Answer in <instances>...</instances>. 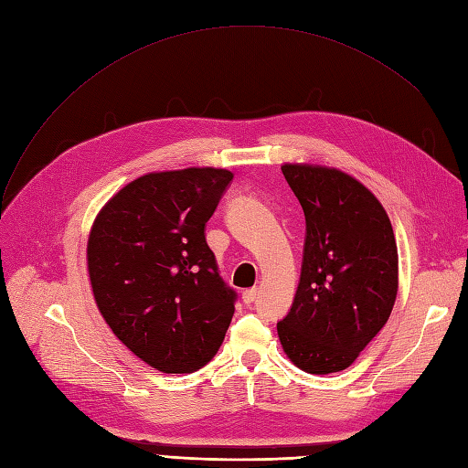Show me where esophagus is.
Masks as SVG:
<instances>
[{"label":"esophagus","mask_w":468,"mask_h":468,"mask_svg":"<svg viewBox=\"0 0 468 468\" xmlns=\"http://www.w3.org/2000/svg\"><path fill=\"white\" fill-rule=\"evenodd\" d=\"M256 299H258V289H250L242 294V301L246 306H251L253 303H256Z\"/></svg>","instance_id":"34e87169"}]
</instances>
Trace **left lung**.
<instances>
[{
	"label": "left lung",
	"mask_w": 468,
	"mask_h": 468,
	"mask_svg": "<svg viewBox=\"0 0 468 468\" xmlns=\"http://www.w3.org/2000/svg\"><path fill=\"white\" fill-rule=\"evenodd\" d=\"M306 234L301 279L277 322L289 359L313 375L344 371L387 324L399 291V251L377 197L337 169L285 164Z\"/></svg>",
	"instance_id": "1"
}]
</instances>
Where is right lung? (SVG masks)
I'll list each match as a JSON object with an SVG mask.
<instances>
[{
	"label": "right lung",
	"mask_w": 468,
	"mask_h": 468,
	"mask_svg": "<svg viewBox=\"0 0 468 468\" xmlns=\"http://www.w3.org/2000/svg\"><path fill=\"white\" fill-rule=\"evenodd\" d=\"M232 174L215 167L148 174L99 212L88 244L99 313L136 357L193 373L217 356L238 292L220 277L205 224Z\"/></svg>",
	"instance_id": "add662e5"
}]
</instances>
